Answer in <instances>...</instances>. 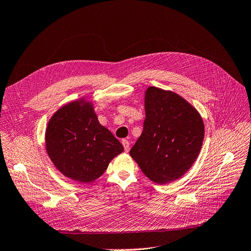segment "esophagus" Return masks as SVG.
<instances>
[{
	"instance_id": "obj_1",
	"label": "esophagus",
	"mask_w": 251,
	"mask_h": 251,
	"mask_svg": "<svg viewBox=\"0 0 251 251\" xmlns=\"http://www.w3.org/2000/svg\"><path fill=\"white\" fill-rule=\"evenodd\" d=\"M122 144H123V146H124V150H125V152H128L129 151V142L127 141V140H122Z\"/></svg>"
}]
</instances>
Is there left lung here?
I'll return each instance as SVG.
<instances>
[{"label":"left lung","instance_id":"obj_1","mask_svg":"<svg viewBox=\"0 0 251 251\" xmlns=\"http://www.w3.org/2000/svg\"><path fill=\"white\" fill-rule=\"evenodd\" d=\"M145 114L143 132L129 153L153 182L178 179L198 157L203 121L182 97L154 86L145 93Z\"/></svg>","mask_w":251,"mask_h":251}]
</instances>
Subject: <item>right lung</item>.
<instances>
[{
  "mask_svg": "<svg viewBox=\"0 0 251 251\" xmlns=\"http://www.w3.org/2000/svg\"><path fill=\"white\" fill-rule=\"evenodd\" d=\"M46 149L54 166L72 180L87 183L105 172L124 148L102 126L93 104L84 99L59 108L46 130Z\"/></svg>",
  "mask_w": 251,
  "mask_h": 251,
  "instance_id": "add662e5",
  "label": "right lung"
}]
</instances>
